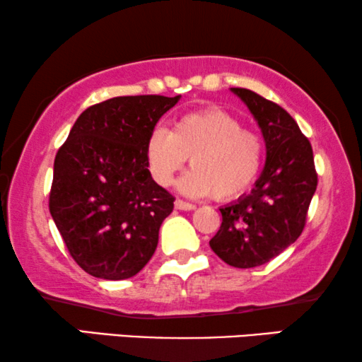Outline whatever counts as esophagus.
Masks as SVG:
<instances>
[{"label":"esophagus","mask_w":362,"mask_h":362,"mask_svg":"<svg viewBox=\"0 0 362 362\" xmlns=\"http://www.w3.org/2000/svg\"><path fill=\"white\" fill-rule=\"evenodd\" d=\"M175 207L180 211H194L196 209L194 204H191V202H186V201H181V199L175 201Z\"/></svg>","instance_id":"esophagus-1"}]
</instances>
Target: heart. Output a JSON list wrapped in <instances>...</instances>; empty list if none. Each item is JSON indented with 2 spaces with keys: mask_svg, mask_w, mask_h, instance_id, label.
I'll list each match as a JSON object with an SVG mask.
<instances>
[{
  "mask_svg": "<svg viewBox=\"0 0 362 362\" xmlns=\"http://www.w3.org/2000/svg\"><path fill=\"white\" fill-rule=\"evenodd\" d=\"M187 158L192 168L177 182L182 194L230 199L254 185L264 161V143L230 113L204 108L177 118L171 132L155 128L146 140L148 171L163 187L171 185Z\"/></svg>",
  "mask_w": 362,
  "mask_h": 362,
  "instance_id": "heart-1",
  "label": "heart"
}]
</instances>
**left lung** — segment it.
Segmentation results:
<instances>
[{
	"mask_svg": "<svg viewBox=\"0 0 362 362\" xmlns=\"http://www.w3.org/2000/svg\"><path fill=\"white\" fill-rule=\"evenodd\" d=\"M245 103L265 140L267 160L249 194L219 207L222 224L211 249L237 269L264 265L303 232L318 185L313 150L290 113L247 88H230Z\"/></svg>",
	"mask_w": 362,
	"mask_h": 362,
	"instance_id": "left-lung-1",
	"label": "left lung"
}]
</instances>
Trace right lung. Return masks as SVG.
<instances>
[{"mask_svg":"<svg viewBox=\"0 0 362 362\" xmlns=\"http://www.w3.org/2000/svg\"><path fill=\"white\" fill-rule=\"evenodd\" d=\"M181 95L115 97L88 107L54 160L49 211L72 259L103 280L136 275L155 254L173 197L145 160L150 133Z\"/></svg>","mask_w":362,"mask_h":362,"instance_id":"add662e5","label":"right lung"}]
</instances>
